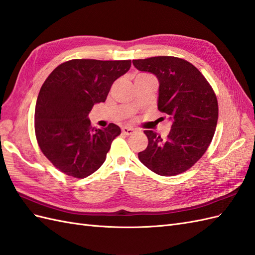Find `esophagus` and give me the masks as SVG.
Returning <instances> with one entry per match:
<instances>
[{"label":"esophagus","instance_id":"1","mask_svg":"<svg viewBox=\"0 0 255 255\" xmlns=\"http://www.w3.org/2000/svg\"><path fill=\"white\" fill-rule=\"evenodd\" d=\"M122 131H123V133H124V134H126V135H131V134L134 132V130H133L131 127H127V126H125V127H123V128H122Z\"/></svg>","mask_w":255,"mask_h":255}]
</instances>
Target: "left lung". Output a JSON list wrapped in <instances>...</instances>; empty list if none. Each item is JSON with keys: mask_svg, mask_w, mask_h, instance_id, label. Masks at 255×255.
Here are the masks:
<instances>
[{"mask_svg": "<svg viewBox=\"0 0 255 255\" xmlns=\"http://www.w3.org/2000/svg\"><path fill=\"white\" fill-rule=\"evenodd\" d=\"M132 63L139 71L157 77L158 110L172 122L166 139L144 130L148 144L138 157L162 177L184 172L200 159L212 141L219 117L214 91L197 68L180 58L159 56Z\"/></svg>", "mask_w": 255, "mask_h": 255, "instance_id": "obj_1", "label": "left lung"}]
</instances>
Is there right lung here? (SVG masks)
<instances>
[{
	"label": "right lung",
	"instance_id": "1",
	"mask_svg": "<svg viewBox=\"0 0 255 255\" xmlns=\"http://www.w3.org/2000/svg\"><path fill=\"white\" fill-rule=\"evenodd\" d=\"M131 60L73 59L51 72L38 94L34 123L41 151L57 169L83 179L99 169L121 128L90 126L88 114L104 102Z\"/></svg>",
	"mask_w": 255,
	"mask_h": 255
}]
</instances>
